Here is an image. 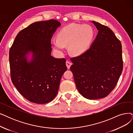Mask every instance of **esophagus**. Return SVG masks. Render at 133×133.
<instances>
[{
    "mask_svg": "<svg viewBox=\"0 0 133 133\" xmlns=\"http://www.w3.org/2000/svg\"><path fill=\"white\" fill-rule=\"evenodd\" d=\"M66 66H67L68 69H70V66L71 65V63L70 62L66 61Z\"/></svg>",
    "mask_w": 133,
    "mask_h": 133,
    "instance_id": "esophagus-1",
    "label": "esophagus"
}]
</instances>
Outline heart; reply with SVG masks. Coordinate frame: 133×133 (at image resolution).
Returning a JSON list of instances; mask_svg holds the SVG:
<instances>
[{
    "label": "heart",
    "mask_w": 133,
    "mask_h": 133,
    "mask_svg": "<svg viewBox=\"0 0 133 133\" xmlns=\"http://www.w3.org/2000/svg\"><path fill=\"white\" fill-rule=\"evenodd\" d=\"M94 30L89 24H71L62 28L57 34L58 38H53L51 45L60 54L68 45L70 54L79 56L87 51L94 37Z\"/></svg>",
    "instance_id": "heart-1"
}]
</instances>
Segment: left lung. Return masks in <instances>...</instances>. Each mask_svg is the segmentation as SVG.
Returning a JSON list of instances; mask_svg holds the SVG:
<instances>
[{
    "mask_svg": "<svg viewBox=\"0 0 133 133\" xmlns=\"http://www.w3.org/2000/svg\"><path fill=\"white\" fill-rule=\"evenodd\" d=\"M98 30L91 47L72 57L70 67L77 89L88 99L105 98L113 91L123 70L122 44L108 26L92 21Z\"/></svg>",
    "mask_w": 133,
    "mask_h": 133,
    "instance_id": "1",
    "label": "left lung"
}]
</instances>
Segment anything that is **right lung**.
<instances>
[{
  "instance_id": "add662e5",
  "label": "right lung",
  "mask_w": 133,
  "mask_h": 133,
  "mask_svg": "<svg viewBox=\"0 0 133 133\" xmlns=\"http://www.w3.org/2000/svg\"><path fill=\"white\" fill-rule=\"evenodd\" d=\"M61 23L55 19L34 22L21 30L10 47L9 62L12 83L26 99L48 103L57 94L61 77L66 70L65 58L51 55V38ZM32 51L29 63L26 55Z\"/></svg>"
}]
</instances>
